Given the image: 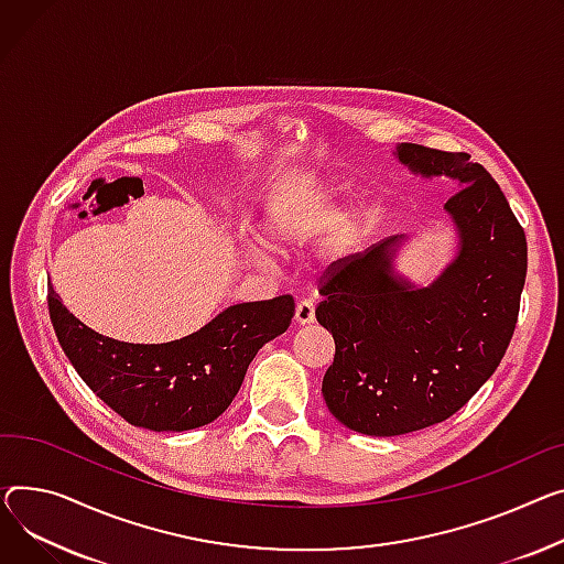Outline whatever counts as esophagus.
Segmentation results:
<instances>
[{"label":"esophagus","instance_id":"34e87169","mask_svg":"<svg viewBox=\"0 0 564 564\" xmlns=\"http://www.w3.org/2000/svg\"><path fill=\"white\" fill-rule=\"evenodd\" d=\"M296 324H311L315 319V302L313 299H299L294 308Z\"/></svg>","mask_w":564,"mask_h":564}]
</instances>
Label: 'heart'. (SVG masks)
I'll return each instance as SVG.
<instances>
[{"mask_svg":"<svg viewBox=\"0 0 564 564\" xmlns=\"http://www.w3.org/2000/svg\"><path fill=\"white\" fill-rule=\"evenodd\" d=\"M317 221V215L315 213H302V215H274L268 224V234H270V240L276 245V247H288V245H294L299 240H304ZM245 251L247 256H251L253 260H265L268 258V251L265 247H262L258 240H247L245 242Z\"/></svg>","mask_w":564,"mask_h":564,"instance_id":"obj_1","label":"heart"}]
</instances>
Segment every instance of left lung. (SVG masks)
I'll use <instances>...</instances> for the list:
<instances>
[{"label":"left lung","mask_w":564,"mask_h":564,"mask_svg":"<svg viewBox=\"0 0 564 564\" xmlns=\"http://www.w3.org/2000/svg\"><path fill=\"white\" fill-rule=\"evenodd\" d=\"M399 161L458 191L444 208L460 251L429 288L394 279L383 240L330 262L319 279L317 322L335 356L322 394L337 422L392 437L458 412L499 367L514 333L529 268L527 234L499 183L465 152L403 142Z\"/></svg>","instance_id":"8db88e82"}]
</instances>
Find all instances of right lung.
I'll list each match as a JSON object with an SVG mask.
<instances>
[{"instance_id": "1", "label": "right lung", "mask_w": 564, "mask_h": 564, "mask_svg": "<svg viewBox=\"0 0 564 564\" xmlns=\"http://www.w3.org/2000/svg\"><path fill=\"white\" fill-rule=\"evenodd\" d=\"M58 343L86 386L131 426L191 431L217 420L238 394L258 349L285 333L292 294L219 313L197 333L167 345H131L99 335L47 290Z\"/></svg>"}]
</instances>
